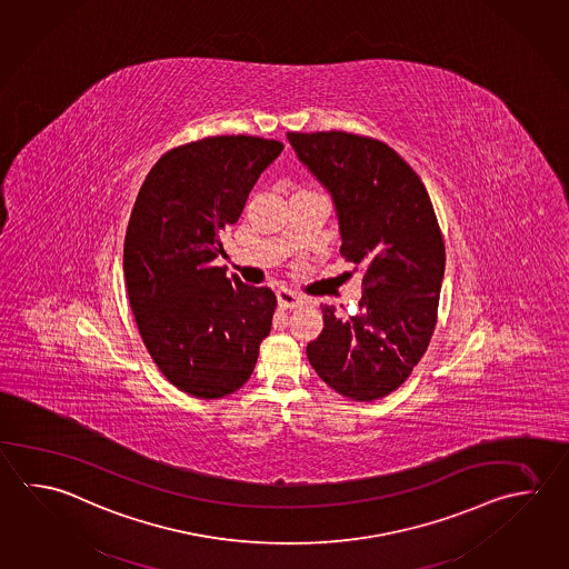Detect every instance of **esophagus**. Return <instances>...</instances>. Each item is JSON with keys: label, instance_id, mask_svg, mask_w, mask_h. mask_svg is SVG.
<instances>
[{"label": "esophagus", "instance_id": "esophagus-1", "mask_svg": "<svg viewBox=\"0 0 569 569\" xmlns=\"http://www.w3.org/2000/svg\"><path fill=\"white\" fill-rule=\"evenodd\" d=\"M278 303L281 310H293L301 303V298L298 293H293L291 290H279L278 291Z\"/></svg>", "mask_w": 569, "mask_h": 569}]
</instances>
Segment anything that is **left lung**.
<instances>
[{"label": "left lung", "instance_id": "8db88e82", "mask_svg": "<svg viewBox=\"0 0 569 569\" xmlns=\"http://www.w3.org/2000/svg\"><path fill=\"white\" fill-rule=\"evenodd\" d=\"M288 140L332 194L342 258L365 273L355 316L322 306L308 360L342 397H387L419 365L437 326L445 241L429 193L380 140L342 130L288 132Z\"/></svg>", "mask_w": 569, "mask_h": 569}]
</instances>
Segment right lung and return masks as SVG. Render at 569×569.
Returning a JSON list of instances; mask_svg holds the SVG:
<instances>
[{"label":"right lung","mask_w":569,"mask_h":569,"mask_svg":"<svg viewBox=\"0 0 569 569\" xmlns=\"http://www.w3.org/2000/svg\"><path fill=\"white\" fill-rule=\"evenodd\" d=\"M279 140L207 137L164 152L140 187L124 237L130 308L172 387L223 398L246 385L268 338L276 293L247 286L214 258Z\"/></svg>","instance_id":"1"}]
</instances>
